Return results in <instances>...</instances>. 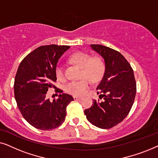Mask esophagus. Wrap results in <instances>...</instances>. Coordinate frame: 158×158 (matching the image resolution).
<instances>
[{"instance_id":"esophagus-1","label":"esophagus","mask_w":158,"mask_h":158,"mask_svg":"<svg viewBox=\"0 0 158 158\" xmlns=\"http://www.w3.org/2000/svg\"><path fill=\"white\" fill-rule=\"evenodd\" d=\"M73 98H74V100L75 101H78V100H81L83 98H81V97H77V96H73Z\"/></svg>"}]
</instances>
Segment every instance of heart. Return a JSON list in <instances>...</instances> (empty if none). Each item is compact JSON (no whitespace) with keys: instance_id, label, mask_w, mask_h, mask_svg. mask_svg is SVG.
<instances>
[{"instance_id":"heart-1","label":"heart","mask_w":158,"mask_h":158,"mask_svg":"<svg viewBox=\"0 0 158 158\" xmlns=\"http://www.w3.org/2000/svg\"><path fill=\"white\" fill-rule=\"evenodd\" d=\"M70 60L81 68V78L83 79L67 83L64 85V90L73 96H83L89 88V81L94 83L102 78L105 71L104 62L98 56L91 57L89 54L83 52L73 54ZM55 74L60 81L65 78L63 67L61 64H57L56 67Z\"/></svg>"}]
</instances>
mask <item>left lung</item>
Segmentation results:
<instances>
[{"instance_id": "8db88e82", "label": "left lung", "mask_w": 158, "mask_h": 158, "mask_svg": "<svg viewBox=\"0 0 158 158\" xmlns=\"http://www.w3.org/2000/svg\"><path fill=\"white\" fill-rule=\"evenodd\" d=\"M90 47L105 61L104 74L96 88L103 101L94 100L84 113L93 125L110 129L122 122L132 107L137 92L135 75L130 64L118 51L101 44Z\"/></svg>"}]
</instances>
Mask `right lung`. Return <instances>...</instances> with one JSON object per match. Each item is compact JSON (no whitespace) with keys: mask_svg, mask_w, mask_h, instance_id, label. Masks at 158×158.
<instances>
[{"mask_svg":"<svg viewBox=\"0 0 158 158\" xmlns=\"http://www.w3.org/2000/svg\"><path fill=\"white\" fill-rule=\"evenodd\" d=\"M70 47L41 46L26 56L17 70L14 85L17 106L27 122L36 129L51 130L60 127L65 119L67 106L74 100L52 84L57 81L58 60ZM50 87L59 94L52 102L46 97Z\"/></svg>","mask_w":158,"mask_h":158,"instance_id":"right-lung-1","label":"right lung"}]
</instances>
